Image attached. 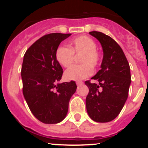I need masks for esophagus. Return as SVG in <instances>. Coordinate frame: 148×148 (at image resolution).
Returning <instances> with one entry per match:
<instances>
[{"label": "esophagus", "mask_w": 148, "mask_h": 148, "mask_svg": "<svg viewBox=\"0 0 148 148\" xmlns=\"http://www.w3.org/2000/svg\"><path fill=\"white\" fill-rule=\"evenodd\" d=\"M76 84H77V86L82 85V84H83V82H77Z\"/></svg>", "instance_id": "esophagus-1"}]
</instances>
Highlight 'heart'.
<instances>
[{
	"label": "heart",
	"instance_id": "b5f03b06",
	"mask_svg": "<svg viewBox=\"0 0 148 148\" xmlns=\"http://www.w3.org/2000/svg\"><path fill=\"white\" fill-rule=\"evenodd\" d=\"M66 46H59L56 52V58L61 66L68 67L73 63L74 54L80 55L79 62L82 64L74 65L64 73L67 81H81L92 75V68L97 67L101 56L96 49V43L87 35H81L72 39Z\"/></svg>",
	"mask_w": 148,
	"mask_h": 148
}]
</instances>
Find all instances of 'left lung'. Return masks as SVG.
Instances as JSON below:
<instances>
[{
  "label": "left lung",
  "instance_id": "8db88e82",
  "mask_svg": "<svg viewBox=\"0 0 148 148\" xmlns=\"http://www.w3.org/2000/svg\"><path fill=\"white\" fill-rule=\"evenodd\" d=\"M89 33L99 40L104 56L101 70L92 78L99 84L85 82L89 88L86 108L93 121L108 122L117 117L127 99L130 66L122 49L112 38L97 31Z\"/></svg>",
  "mask_w": 148,
  "mask_h": 148
}]
</instances>
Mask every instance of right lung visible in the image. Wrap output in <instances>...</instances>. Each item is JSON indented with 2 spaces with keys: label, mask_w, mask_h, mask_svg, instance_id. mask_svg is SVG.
Returning a JSON list of instances; mask_svg holds the SVG:
<instances>
[{
  "label": "right lung",
  "mask_w": 148,
  "mask_h": 148,
  "mask_svg": "<svg viewBox=\"0 0 148 148\" xmlns=\"http://www.w3.org/2000/svg\"><path fill=\"white\" fill-rule=\"evenodd\" d=\"M71 34L45 35L30 46L21 67L23 94L29 108L44 124H57L66 117L70 98L77 86L74 81L56 83L63 69L56 58L60 43Z\"/></svg>",
  "instance_id": "obj_1"
}]
</instances>
